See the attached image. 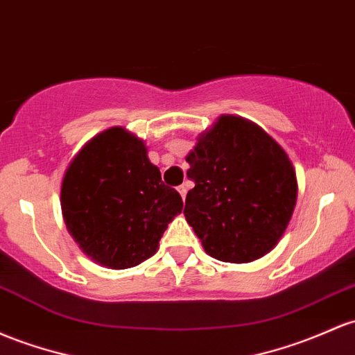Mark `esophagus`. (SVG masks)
Listing matches in <instances>:
<instances>
[{"label":"esophagus","mask_w":355,"mask_h":355,"mask_svg":"<svg viewBox=\"0 0 355 355\" xmlns=\"http://www.w3.org/2000/svg\"><path fill=\"white\" fill-rule=\"evenodd\" d=\"M178 193H180V196H182V198H184V200H185V196H187V185H180V187H178Z\"/></svg>","instance_id":"1"}]
</instances>
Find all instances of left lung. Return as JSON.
Segmentation results:
<instances>
[{
    "instance_id": "obj_1",
    "label": "left lung",
    "mask_w": 355,
    "mask_h": 355,
    "mask_svg": "<svg viewBox=\"0 0 355 355\" xmlns=\"http://www.w3.org/2000/svg\"><path fill=\"white\" fill-rule=\"evenodd\" d=\"M185 159L196 187L184 214L205 252L224 263L268 254L297 205V173L286 151L252 121L222 114Z\"/></svg>"
}]
</instances>
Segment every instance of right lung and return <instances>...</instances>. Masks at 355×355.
<instances>
[{
	"label": "right lung",
	"instance_id": "right-lung-1",
	"mask_svg": "<svg viewBox=\"0 0 355 355\" xmlns=\"http://www.w3.org/2000/svg\"><path fill=\"white\" fill-rule=\"evenodd\" d=\"M69 234L101 266L126 270L158 251L182 212L180 193L162 182L141 138L121 126L96 135L69 163L60 187Z\"/></svg>",
	"mask_w": 355,
	"mask_h": 355
}]
</instances>
